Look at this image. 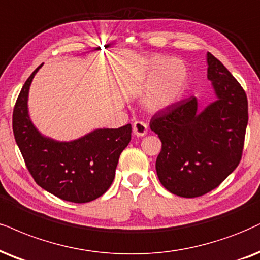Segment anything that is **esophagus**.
Returning a JSON list of instances; mask_svg holds the SVG:
<instances>
[{"mask_svg": "<svg viewBox=\"0 0 260 260\" xmlns=\"http://www.w3.org/2000/svg\"><path fill=\"white\" fill-rule=\"evenodd\" d=\"M133 131L136 136H145L147 134V124L141 120H136L133 125Z\"/></svg>", "mask_w": 260, "mask_h": 260, "instance_id": "34e87169", "label": "esophagus"}]
</instances>
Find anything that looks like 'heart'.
<instances>
[{
  "label": "heart",
  "mask_w": 260,
  "mask_h": 260,
  "mask_svg": "<svg viewBox=\"0 0 260 260\" xmlns=\"http://www.w3.org/2000/svg\"><path fill=\"white\" fill-rule=\"evenodd\" d=\"M150 69L155 72L146 89L145 102L150 110H162L174 104L184 90L187 69L177 59L165 60L161 56L152 60Z\"/></svg>",
  "instance_id": "b5f03b06"
}]
</instances>
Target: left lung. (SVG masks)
<instances>
[{"label": "left lung", "mask_w": 260, "mask_h": 260, "mask_svg": "<svg viewBox=\"0 0 260 260\" xmlns=\"http://www.w3.org/2000/svg\"><path fill=\"white\" fill-rule=\"evenodd\" d=\"M207 78L217 100L198 111L194 96L176 102L150 119L161 150L155 169L170 193L203 197L238 168L248 123L247 95L226 67L207 53Z\"/></svg>", "instance_id": "left-lung-1"}]
</instances>
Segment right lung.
<instances>
[{
    "instance_id": "add662e5",
    "label": "right lung",
    "mask_w": 260,
    "mask_h": 260,
    "mask_svg": "<svg viewBox=\"0 0 260 260\" xmlns=\"http://www.w3.org/2000/svg\"><path fill=\"white\" fill-rule=\"evenodd\" d=\"M28 77L13 110V134L35 182L62 200L84 204L107 191L118 160L131 140V124L119 129H99L71 142L42 136L27 113Z\"/></svg>"
}]
</instances>
